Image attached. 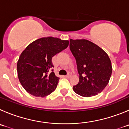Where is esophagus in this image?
Listing matches in <instances>:
<instances>
[{
	"mask_svg": "<svg viewBox=\"0 0 129 129\" xmlns=\"http://www.w3.org/2000/svg\"><path fill=\"white\" fill-rule=\"evenodd\" d=\"M72 76V74L71 73H69L68 74H67V75H66V78H70Z\"/></svg>",
	"mask_w": 129,
	"mask_h": 129,
	"instance_id": "esophagus-1",
	"label": "esophagus"
}]
</instances>
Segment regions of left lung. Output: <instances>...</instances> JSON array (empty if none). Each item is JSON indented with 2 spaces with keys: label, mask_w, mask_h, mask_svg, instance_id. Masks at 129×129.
<instances>
[{
  "label": "left lung",
  "mask_w": 129,
  "mask_h": 129,
  "mask_svg": "<svg viewBox=\"0 0 129 129\" xmlns=\"http://www.w3.org/2000/svg\"><path fill=\"white\" fill-rule=\"evenodd\" d=\"M70 50L76 60L79 83L73 90L82 97H89L101 93L112 73L108 54L97 44L86 39H70Z\"/></svg>",
  "instance_id": "obj_1"
}]
</instances>
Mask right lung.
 <instances>
[{
	"label": "right lung",
	"mask_w": 129,
	"mask_h": 129,
	"mask_svg": "<svg viewBox=\"0 0 129 129\" xmlns=\"http://www.w3.org/2000/svg\"><path fill=\"white\" fill-rule=\"evenodd\" d=\"M69 41L56 37L40 38L32 42L23 51L17 62L19 81L26 92L35 97H44L56 89V76L51 60L56 54L67 48Z\"/></svg>",
	"instance_id": "1"
}]
</instances>
